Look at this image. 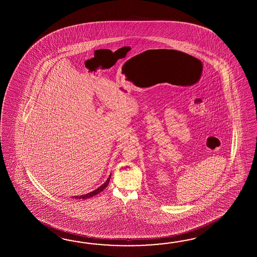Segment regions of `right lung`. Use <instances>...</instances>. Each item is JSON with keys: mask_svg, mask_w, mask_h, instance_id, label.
<instances>
[{"mask_svg": "<svg viewBox=\"0 0 257 257\" xmlns=\"http://www.w3.org/2000/svg\"><path fill=\"white\" fill-rule=\"evenodd\" d=\"M110 177H111V175H109V177L107 178V180L104 182V184L102 185V186L98 187L97 189H95V190H93V192H90V193H88V194H85V195H82V196H75V197H72V198H75V199H85V198H90V197H94L95 195H97L99 194L100 192L103 191L104 188L107 186L108 185V183H109Z\"/></svg>", "mask_w": 257, "mask_h": 257, "instance_id": "right-lung-1", "label": "right lung"}]
</instances>
